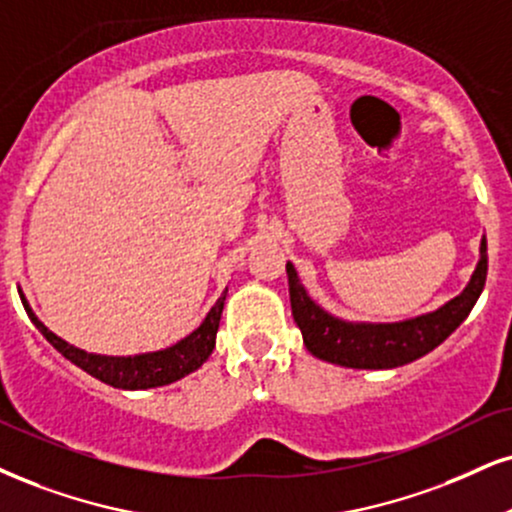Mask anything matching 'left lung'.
<instances>
[{"instance_id": "left-lung-1", "label": "left lung", "mask_w": 512, "mask_h": 512, "mask_svg": "<svg viewBox=\"0 0 512 512\" xmlns=\"http://www.w3.org/2000/svg\"><path fill=\"white\" fill-rule=\"evenodd\" d=\"M487 266V239H482L479 263L463 294L420 318L391 325H365L344 323V320L325 313L301 287L292 263H287L294 323L304 334L306 349L320 361L358 370L399 368V365H406L437 349L468 318L482 294L484 282H487Z\"/></svg>"}]
</instances>
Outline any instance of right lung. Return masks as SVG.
Returning a JSON list of instances; mask_svg holds the SVG:
<instances>
[{"label": "right lung", "instance_id": "add662e5", "mask_svg": "<svg viewBox=\"0 0 512 512\" xmlns=\"http://www.w3.org/2000/svg\"><path fill=\"white\" fill-rule=\"evenodd\" d=\"M225 294L216 301V306L208 311L197 330H194L189 337L182 339L170 349L156 351V353H142V356H128V358H118V356H97V353H87L82 349H75L68 342L56 337L54 332H49L40 320L35 318V313L30 311L28 301L23 299L25 311H28L30 320H33L37 330L44 334L49 344L54 346L61 356H66L68 361L78 365L87 372V375L97 377L111 387L118 389H149V387H163V384H170L180 377L189 375L204 365V361L211 356L213 346H216V334H218V325H220V313H223V304H225Z\"/></svg>", "mask_w": 512, "mask_h": 512}]
</instances>
